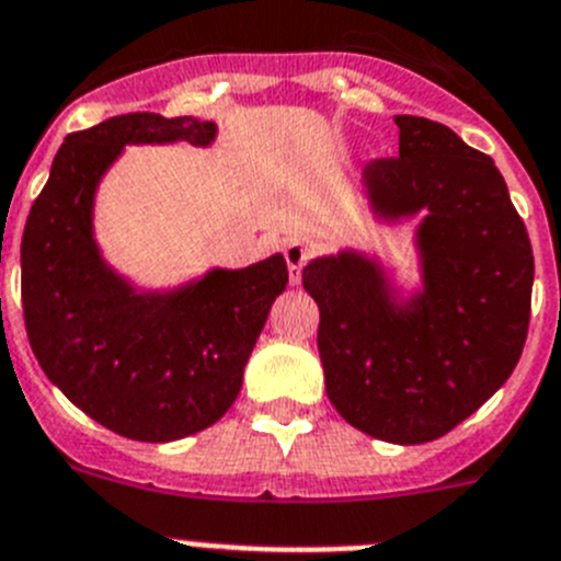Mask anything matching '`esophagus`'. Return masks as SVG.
I'll list each match as a JSON object with an SVG mask.
<instances>
[{
    "instance_id": "esophagus-1",
    "label": "esophagus",
    "mask_w": 561,
    "mask_h": 561,
    "mask_svg": "<svg viewBox=\"0 0 561 561\" xmlns=\"http://www.w3.org/2000/svg\"><path fill=\"white\" fill-rule=\"evenodd\" d=\"M284 255H286V266H289V280L297 286L302 280V266H306L308 261V244L289 242L286 244Z\"/></svg>"
}]
</instances>
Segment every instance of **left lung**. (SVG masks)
I'll return each instance as SVG.
<instances>
[{
    "label": "left lung",
    "mask_w": 561,
    "mask_h": 561,
    "mask_svg": "<svg viewBox=\"0 0 561 561\" xmlns=\"http://www.w3.org/2000/svg\"><path fill=\"white\" fill-rule=\"evenodd\" d=\"M399 157L364 170L386 222L415 228L421 291L393 297L357 250L313 259L302 286L319 306L324 386L341 419L388 444H426L477 413L520 360L535 255L493 159L449 126L393 117Z\"/></svg>",
    "instance_id": "obj_1"
}]
</instances>
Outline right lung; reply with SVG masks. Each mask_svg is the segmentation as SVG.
Masks as SVG:
<instances>
[{"instance_id": "obj_1", "label": "right lung", "mask_w": 561, "mask_h": 561, "mask_svg": "<svg viewBox=\"0 0 561 561\" xmlns=\"http://www.w3.org/2000/svg\"><path fill=\"white\" fill-rule=\"evenodd\" d=\"M217 124L131 112L73 131L21 239L26 339L51 382L106 430L168 444L220 421L270 308L289 284L284 255L209 270L170 291H137L93 233L99 181L124 146H211Z\"/></svg>"}]
</instances>
